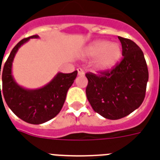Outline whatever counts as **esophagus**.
Returning <instances> with one entry per match:
<instances>
[{"label":"esophagus","instance_id":"34e87169","mask_svg":"<svg viewBox=\"0 0 160 160\" xmlns=\"http://www.w3.org/2000/svg\"><path fill=\"white\" fill-rule=\"evenodd\" d=\"M77 71H78V74L79 75H84V71L81 68H77Z\"/></svg>","mask_w":160,"mask_h":160}]
</instances>
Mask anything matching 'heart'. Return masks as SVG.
<instances>
[{
  "label": "heart",
  "instance_id": "b5f03b06",
  "mask_svg": "<svg viewBox=\"0 0 160 160\" xmlns=\"http://www.w3.org/2000/svg\"><path fill=\"white\" fill-rule=\"evenodd\" d=\"M122 47L118 42L107 40L93 41L85 48L83 56L93 58L92 66L98 72H106L116 67L122 57Z\"/></svg>",
  "mask_w": 160,
  "mask_h": 160
}]
</instances>
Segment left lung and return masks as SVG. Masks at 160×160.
I'll use <instances>...</instances> for the list:
<instances>
[{"label": "left lung", "mask_w": 160, "mask_h": 160, "mask_svg": "<svg viewBox=\"0 0 160 160\" xmlns=\"http://www.w3.org/2000/svg\"><path fill=\"white\" fill-rule=\"evenodd\" d=\"M122 56L120 64L100 75L87 73V99L103 118L118 120L132 113L144 100L148 70L144 54L132 40L118 37Z\"/></svg>", "instance_id": "8db88e82"}]
</instances>
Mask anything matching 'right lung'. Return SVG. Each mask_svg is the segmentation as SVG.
I'll use <instances>...</instances> for the list:
<instances>
[{"mask_svg": "<svg viewBox=\"0 0 160 160\" xmlns=\"http://www.w3.org/2000/svg\"><path fill=\"white\" fill-rule=\"evenodd\" d=\"M31 38H39V37L34 35L24 38L10 53L2 69V93L7 104L18 118L28 123L42 124L55 118L61 111L67 92L73 85L78 72H59L49 83L38 89H28L19 86L12 73V62L19 48ZM0 93L2 94L1 86Z\"/></svg>", "mask_w": 160, "mask_h": 160, "instance_id": "1", "label": "right lung"}]
</instances>
